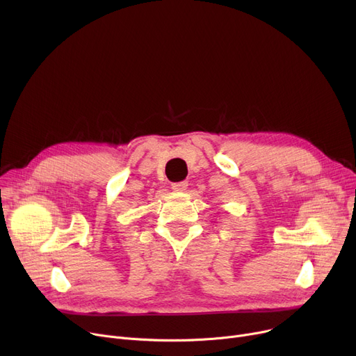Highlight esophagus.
<instances>
[{
    "mask_svg": "<svg viewBox=\"0 0 356 356\" xmlns=\"http://www.w3.org/2000/svg\"><path fill=\"white\" fill-rule=\"evenodd\" d=\"M186 188H188V181L172 183V189L176 191V192H183V191H186Z\"/></svg>",
    "mask_w": 356,
    "mask_h": 356,
    "instance_id": "34e87169",
    "label": "esophagus"
}]
</instances>
